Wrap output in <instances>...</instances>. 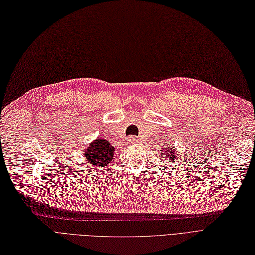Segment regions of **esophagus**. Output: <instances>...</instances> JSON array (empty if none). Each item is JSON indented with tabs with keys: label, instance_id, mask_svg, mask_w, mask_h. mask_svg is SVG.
<instances>
[{
	"label": "esophagus",
	"instance_id": "esophagus-1",
	"mask_svg": "<svg viewBox=\"0 0 255 255\" xmlns=\"http://www.w3.org/2000/svg\"><path fill=\"white\" fill-rule=\"evenodd\" d=\"M128 140H129V142H131V143H135L136 140H137V137L134 136V135H131V136L128 137Z\"/></svg>",
	"mask_w": 255,
	"mask_h": 255
}]
</instances>
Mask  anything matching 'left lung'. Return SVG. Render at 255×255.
<instances>
[{
	"instance_id": "left-lung-1",
	"label": "left lung",
	"mask_w": 255,
	"mask_h": 255,
	"mask_svg": "<svg viewBox=\"0 0 255 255\" xmlns=\"http://www.w3.org/2000/svg\"><path fill=\"white\" fill-rule=\"evenodd\" d=\"M177 150L175 149L174 146L171 147H163L161 149L162 155L165 157V162H169V163H173L176 162L177 159V154H176Z\"/></svg>"
}]
</instances>
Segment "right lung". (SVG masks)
Returning <instances> with one entry per match:
<instances>
[{"instance_id": "obj_1", "label": "right lung", "mask_w": 255, "mask_h": 255, "mask_svg": "<svg viewBox=\"0 0 255 255\" xmlns=\"http://www.w3.org/2000/svg\"><path fill=\"white\" fill-rule=\"evenodd\" d=\"M84 157L94 167L107 166L115 155V147L104 137H98L83 150Z\"/></svg>"}]
</instances>
